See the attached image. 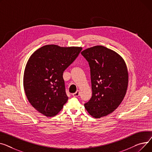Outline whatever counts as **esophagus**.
<instances>
[{
	"instance_id": "34e87169",
	"label": "esophagus",
	"mask_w": 152,
	"mask_h": 152,
	"mask_svg": "<svg viewBox=\"0 0 152 152\" xmlns=\"http://www.w3.org/2000/svg\"><path fill=\"white\" fill-rule=\"evenodd\" d=\"M72 95H73L74 97H78V96H79V95H80V91H79V90H77L75 93H73Z\"/></svg>"
}]
</instances>
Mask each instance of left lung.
I'll list each match as a JSON object with an SVG mask.
<instances>
[{
	"mask_svg": "<svg viewBox=\"0 0 152 152\" xmlns=\"http://www.w3.org/2000/svg\"><path fill=\"white\" fill-rule=\"evenodd\" d=\"M81 54L90 67L92 89L85 108L99 118L112 113L123 100L128 86V69L120 55L102 45L85 49Z\"/></svg>",
	"mask_w": 152,
	"mask_h": 152,
	"instance_id": "left-lung-1",
	"label": "left lung"
}]
</instances>
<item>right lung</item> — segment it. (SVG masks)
Returning a JSON list of instances; mask_svg holds the SVG:
<instances>
[{
  "label": "right lung",
  "instance_id": "right-lung-1",
  "mask_svg": "<svg viewBox=\"0 0 152 152\" xmlns=\"http://www.w3.org/2000/svg\"><path fill=\"white\" fill-rule=\"evenodd\" d=\"M82 50L47 45L30 56L24 69V89L30 104L42 115L54 117L67 102L62 75Z\"/></svg>",
  "mask_w": 152,
  "mask_h": 152
}]
</instances>
